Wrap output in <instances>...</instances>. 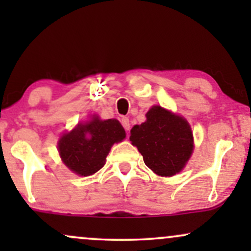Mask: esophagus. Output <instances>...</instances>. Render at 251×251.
I'll list each match as a JSON object with an SVG mask.
<instances>
[{"instance_id": "1", "label": "esophagus", "mask_w": 251, "mask_h": 251, "mask_svg": "<svg viewBox=\"0 0 251 251\" xmlns=\"http://www.w3.org/2000/svg\"><path fill=\"white\" fill-rule=\"evenodd\" d=\"M120 122H122V125L124 126V128H125V131H129V128H131V124H129L128 118L123 117Z\"/></svg>"}]
</instances>
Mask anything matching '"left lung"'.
Here are the masks:
<instances>
[{
	"mask_svg": "<svg viewBox=\"0 0 251 251\" xmlns=\"http://www.w3.org/2000/svg\"><path fill=\"white\" fill-rule=\"evenodd\" d=\"M129 140L142 153L145 165L163 177L178 174L194 150L188 122L160 106L150 109L145 123L133 126Z\"/></svg>",
	"mask_w": 251,
	"mask_h": 251,
	"instance_id": "obj_1",
	"label": "left lung"
}]
</instances>
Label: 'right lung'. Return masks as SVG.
<instances>
[{
    "instance_id": "1",
    "label": "right lung",
    "mask_w": 251,
    "mask_h": 251,
    "mask_svg": "<svg viewBox=\"0 0 251 251\" xmlns=\"http://www.w3.org/2000/svg\"><path fill=\"white\" fill-rule=\"evenodd\" d=\"M125 129L117 119L97 117L85 125H77L59 142V152L68 169L79 176H91L105 165L111 146L125 138Z\"/></svg>"
}]
</instances>
